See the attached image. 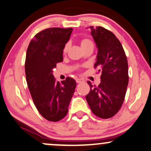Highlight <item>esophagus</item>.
Wrapping results in <instances>:
<instances>
[{
  "label": "esophagus",
  "instance_id": "obj_1",
  "mask_svg": "<svg viewBox=\"0 0 151 151\" xmlns=\"http://www.w3.org/2000/svg\"><path fill=\"white\" fill-rule=\"evenodd\" d=\"M76 81H77V83H82V82H84V80L83 79H79V78H77V79H76Z\"/></svg>",
  "mask_w": 151,
  "mask_h": 151
}]
</instances>
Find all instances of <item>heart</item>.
<instances>
[{
    "label": "heart",
    "mask_w": 151,
    "mask_h": 151,
    "mask_svg": "<svg viewBox=\"0 0 151 151\" xmlns=\"http://www.w3.org/2000/svg\"><path fill=\"white\" fill-rule=\"evenodd\" d=\"M91 43H92V42H91L89 39H87V38H84V39H82L81 40V45L82 47L86 46L87 45L91 44ZM69 47H70V44H69L68 42L66 43V44L65 45V46H64V48H63V52L64 53L67 52V50H68V49H69Z\"/></svg>",
    "instance_id": "heart-1"
}]
</instances>
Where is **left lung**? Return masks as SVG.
Segmentation results:
<instances>
[{
    "label": "left lung",
    "mask_w": 151,
    "mask_h": 151,
    "mask_svg": "<svg viewBox=\"0 0 151 151\" xmlns=\"http://www.w3.org/2000/svg\"><path fill=\"white\" fill-rule=\"evenodd\" d=\"M98 48L94 68L101 72L99 86L87 83L90 91L86 99L91 111L101 119H109L120 110L129 84L126 55L120 41L113 32L101 26H90Z\"/></svg>",
    "instance_id": "8db88e82"
}]
</instances>
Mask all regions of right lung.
Here are the masks:
<instances>
[{
    "label": "right lung",
    "instance_id": "obj_1",
    "mask_svg": "<svg viewBox=\"0 0 151 151\" xmlns=\"http://www.w3.org/2000/svg\"><path fill=\"white\" fill-rule=\"evenodd\" d=\"M73 29L50 27L39 32L31 40L25 62L27 86L39 113L47 121L62 120L68 112L76 81L67 77L57 81L52 69L63 61V48Z\"/></svg>",
    "mask_w": 151,
    "mask_h": 151
}]
</instances>
